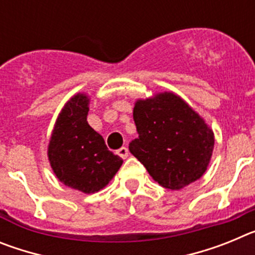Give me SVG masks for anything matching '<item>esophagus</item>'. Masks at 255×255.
<instances>
[{"mask_svg": "<svg viewBox=\"0 0 255 255\" xmlns=\"http://www.w3.org/2000/svg\"><path fill=\"white\" fill-rule=\"evenodd\" d=\"M117 154L120 155V157L123 159L128 158V155H129V149H128V148H126V147H121L120 149L117 150Z\"/></svg>", "mask_w": 255, "mask_h": 255, "instance_id": "obj_1", "label": "esophagus"}]
</instances>
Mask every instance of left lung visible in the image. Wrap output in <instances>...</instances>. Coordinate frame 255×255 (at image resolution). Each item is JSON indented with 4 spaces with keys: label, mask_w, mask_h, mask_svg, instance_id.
I'll return each instance as SVG.
<instances>
[{
    "label": "left lung",
    "mask_w": 255,
    "mask_h": 255,
    "mask_svg": "<svg viewBox=\"0 0 255 255\" xmlns=\"http://www.w3.org/2000/svg\"><path fill=\"white\" fill-rule=\"evenodd\" d=\"M139 136L129 144L150 176L179 190L203 176L215 147L206 121L172 92L138 100L132 111Z\"/></svg>",
    "instance_id": "obj_1"
}]
</instances>
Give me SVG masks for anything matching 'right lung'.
<instances>
[{
	"mask_svg": "<svg viewBox=\"0 0 255 255\" xmlns=\"http://www.w3.org/2000/svg\"><path fill=\"white\" fill-rule=\"evenodd\" d=\"M88 106L87 94L78 93L61 110L49 139L48 159L62 184L91 194L111 181L123 159L108 150L102 135L89 126Z\"/></svg>",
	"mask_w": 255,
	"mask_h": 255,
	"instance_id": "right-lung-1",
	"label": "right lung"
}]
</instances>
